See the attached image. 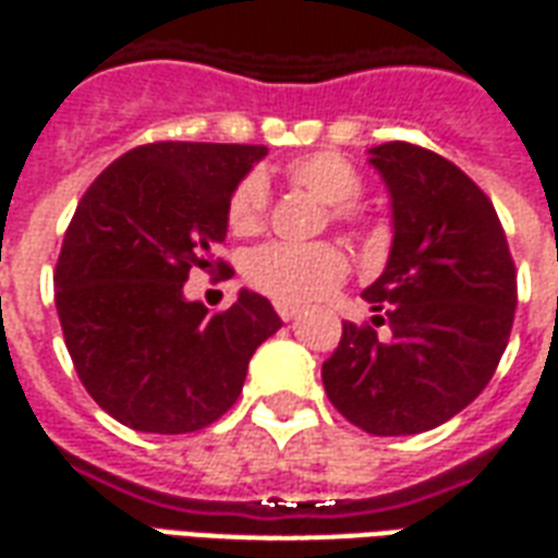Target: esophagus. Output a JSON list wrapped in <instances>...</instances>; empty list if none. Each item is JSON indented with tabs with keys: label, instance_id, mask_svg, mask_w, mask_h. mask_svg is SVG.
<instances>
[{
	"label": "esophagus",
	"instance_id": "esophagus-1",
	"mask_svg": "<svg viewBox=\"0 0 558 558\" xmlns=\"http://www.w3.org/2000/svg\"><path fill=\"white\" fill-rule=\"evenodd\" d=\"M275 311H278V316L283 322H290V319H295V316H299V307H295V304H275Z\"/></svg>",
	"mask_w": 558,
	"mask_h": 558
}]
</instances>
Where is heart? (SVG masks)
<instances>
[{
  "label": "heart",
  "instance_id": "heart-1",
  "mask_svg": "<svg viewBox=\"0 0 558 558\" xmlns=\"http://www.w3.org/2000/svg\"><path fill=\"white\" fill-rule=\"evenodd\" d=\"M290 183L304 189L313 201L331 206L328 216L337 225H357V201L363 177L340 153H311L287 165ZM268 185L263 174H245L227 197L225 221L233 236H254L266 225ZM349 275V257L331 242L287 245L271 242L257 247L245 263L247 283L280 304H311L331 295Z\"/></svg>",
  "mask_w": 558,
  "mask_h": 558
}]
</instances>
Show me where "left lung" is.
<instances>
[{
    "label": "left lung",
    "instance_id": "1",
    "mask_svg": "<svg viewBox=\"0 0 558 558\" xmlns=\"http://www.w3.org/2000/svg\"><path fill=\"white\" fill-rule=\"evenodd\" d=\"M393 204V247L363 290L387 324L342 322L322 363L331 405L378 437L420 435L476 399L509 345L518 275L490 197L458 165L408 142L369 150Z\"/></svg>",
    "mask_w": 558,
    "mask_h": 558
}]
</instances>
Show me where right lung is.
Listing matches in <instances>:
<instances>
[{
	"label": "right lung",
	"instance_id": "add662e5",
	"mask_svg": "<svg viewBox=\"0 0 558 558\" xmlns=\"http://www.w3.org/2000/svg\"><path fill=\"white\" fill-rule=\"evenodd\" d=\"M263 144L153 142L123 153L82 195L56 263V311L70 361L123 426L185 435L242 393L247 361L280 316L257 292L209 313L183 299L192 268L218 266L233 185Z\"/></svg>",
	"mask_w": 558,
	"mask_h": 558
}]
</instances>
